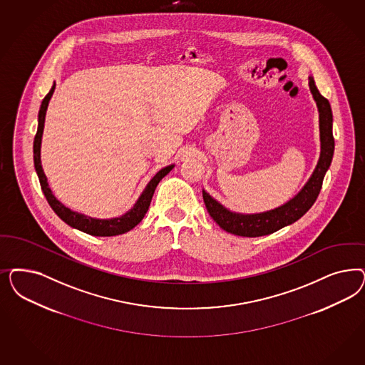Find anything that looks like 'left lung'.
Returning a JSON list of instances; mask_svg holds the SVG:
<instances>
[{"label": "left lung", "instance_id": "1", "mask_svg": "<svg viewBox=\"0 0 365 365\" xmlns=\"http://www.w3.org/2000/svg\"><path fill=\"white\" fill-rule=\"evenodd\" d=\"M309 87L316 101L319 113V140H321V154L317 166L313 175L306 182L305 187L295 195L294 197L281 207L271 211L260 213H236L223 207L219 201L215 200L205 190H202V199L207 211L212 219L223 228L224 231L237 236L257 237L270 235L283 227L293 224L301 219L306 212L312 208L317 200L318 193L322 187L324 176L329 169L333 152L334 138L331 133L333 115L329 101L319 94L313 78H309Z\"/></svg>", "mask_w": 365, "mask_h": 365}]
</instances>
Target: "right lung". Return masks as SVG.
Masks as SVG:
<instances>
[{"label":"right lung","mask_w":365,"mask_h":365,"mask_svg":"<svg viewBox=\"0 0 365 365\" xmlns=\"http://www.w3.org/2000/svg\"><path fill=\"white\" fill-rule=\"evenodd\" d=\"M55 87H56V84L53 83L52 88L49 90V93L46 95V98L41 102L40 111H38V126H37V133H36L35 141H34V161H35L36 173H37L38 180H40V185H41V189L44 192V196H46L51 208L55 211V213L59 216L64 223L68 224L72 228H76L82 232L93 236H115L125 234L130 230H133L143 219V216L146 215V212L149 210L155 187L175 168V165H169V166L163 168L149 181V184L146 185V188L143 189L141 196L138 197V200L134 204V207L130 211L126 212L125 215L119 216V217L95 219V217L86 216V215L79 213V212L71 211L70 208H67L64 204H61L53 196L52 190L48 185L47 176L44 175V170H43V166H41V160H40L41 137H43V130H44L48 103H49L52 94L55 91Z\"/></svg>","instance_id":"obj_1"}]
</instances>
